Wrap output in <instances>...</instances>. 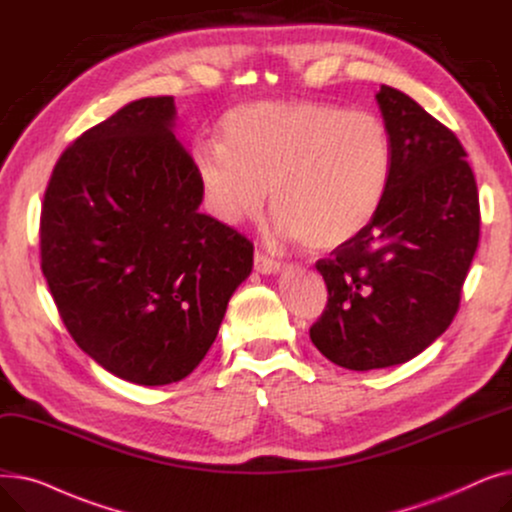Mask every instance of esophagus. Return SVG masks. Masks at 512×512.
Returning <instances> with one entry per match:
<instances>
[{
	"instance_id": "obj_1",
	"label": "esophagus",
	"mask_w": 512,
	"mask_h": 512,
	"mask_svg": "<svg viewBox=\"0 0 512 512\" xmlns=\"http://www.w3.org/2000/svg\"><path fill=\"white\" fill-rule=\"evenodd\" d=\"M255 270H257L259 274H265V276L278 274V272H282V263L276 261V259H272V257L263 255V253H255Z\"/></svg>"
}]
</instances>
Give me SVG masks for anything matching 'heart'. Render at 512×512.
<instances>
[{
    "instance_id": "heart-1",
    "label": "heart",
    "mask_w": 512,
    "mask_h": 512,
    "mask_svg": "<svg viewBox=\"0 0 512 512\" xmlns=\"http://www.w3.org/2000/svg\"><path fill=\"white\" fill-rule=\"evenodd\" d=\"M218 137L191 149L211 218L228 228L255 220L270 191L278 230L313 253L355 242L378 218L392 182L388 130L367 112L255 101L226 112Z\"/></svg>"
}]
</instances>
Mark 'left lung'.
Instances as JSON below:
<instances>
[{"label":"left lung","instance_id":"obj_1","mask_svg":"<svg viewBox=\"0 0 512 512\" xmlns=\"http://www.w3.org/2000/svg\"><path fill=\"white\" fill-rule=\"evenodd\" d=\"M394 170L373 224L315 263L328 307L309 330L332 363L369 371L407 363L446 332L479 242V197L454 132L398 89L375 95Z\"/></svg>","mask_w":512,"mask_h":512}]
</instances>
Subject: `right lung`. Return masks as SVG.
I'll use <instances>...</instances> for the list:
<instances>
[{"mask_svg": "<svg viewBox=\"0 0 512 512\" xmlns=\"http://www.w3.org/2000/svg\"><path fill=\"white\" fill-rule=\"evenodd\" d=\"M174 97L130 101L62 153L41 209V270L74 342L139 386L207 355L253 245L205 213Z\"/></svg>", "mask_w": 512, "mask_h": 512, "instance_id": "obj_1", "label": "right lung"}]
</instances>
